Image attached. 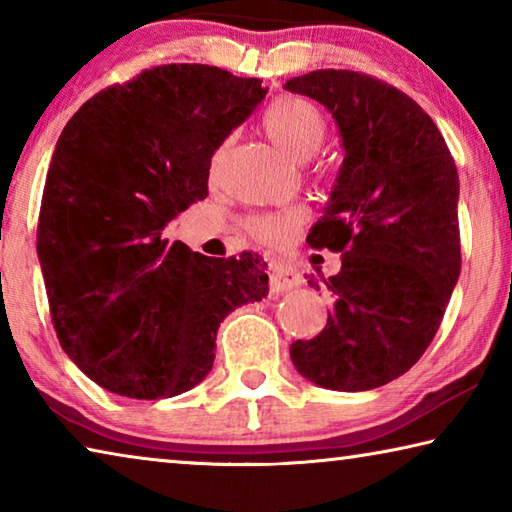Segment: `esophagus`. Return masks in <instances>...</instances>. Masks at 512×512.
I'll return each mask as SVG.
<instances>
[{
	"instance_id": "1",
	"label": "esophagus",
	"mask_w": 512,
	"mask_h": 512,
	"mask_svg": "<svg viewBox=\"0 0 512 512\" xmlns=\"http://www.w3.org/2000/svg\"><path fill=\"white\" fill-rule=\"evenodd\" d=\"M302 284V275L293 266L275 264L271 266V289L273 291H289Z\"/></svg>"
}]
</instances>
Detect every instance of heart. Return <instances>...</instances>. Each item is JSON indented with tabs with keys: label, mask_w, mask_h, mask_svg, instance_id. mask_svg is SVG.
<instances>
[{
	"label": "heart",
	"mask_w": 512,
	"mask_h": 512,
	"mask_svg": "<svg viewBox=\"0 0 512 512\" xmlns=\"http://www.w3.org/2000/svg\"><path fill=\"white\" fill-rule=\"evenodd\" d=\"M264 131L268 140L273 142L275 149H280L291 160L305 162L320 151L325 142L327 124L323 112L314 103L305 99L287 97L275 101L264 115ZM302 221L305 212L298 207H289L282 212L255 214L246 221L250 235L264 244H284L293 237Z\"/></svg>",
	"instance_id": "b5f03b06"
}]
</instances>
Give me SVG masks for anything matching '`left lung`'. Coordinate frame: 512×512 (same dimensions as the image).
Returning a JSON list of instances; mask_svg holds the SVG:
<instances>
[{
    "label": "left lung",
    "mask_w": 512,
    "mask_h": 512,
    "mask_svg": "<svg viewBox=\"0 0 512 512\" xmlns=\"http://www.w3.org/2000/svg\"><path fill=\"white\" fill-rule=\"evenodd\" d=\"M284 88L332 112L343 146L307 237L341 253V271L323 277L332 309L323 332L291 343V361L329 391H370L404 375L445 316L461 273L458 171L433 119L393 85L316 69Z\"/></svg>",
    "instance_id": "obj_1"
}]
</instances>
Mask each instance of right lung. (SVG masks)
Here are the masks:
<instances>
[{"mask_svg": "<svg viewBox=\"0 0 512 512\" xmlns=\"http://www.w3.org/2000/svg\"><path fill=\"white\" fill-rule=\"evenodd\" d=\"M266 92L219 67L162 65L94 94L60 133L38 259L60 345L106 391H189L212 370L223 318L266 298L259 255L216 259L162 239L207 196L214 151Z\"/></svg>", "mask_w": 512, "mask_h": 512, "instance_id": "add662e5", "label": "right lung"}]
</instances>
